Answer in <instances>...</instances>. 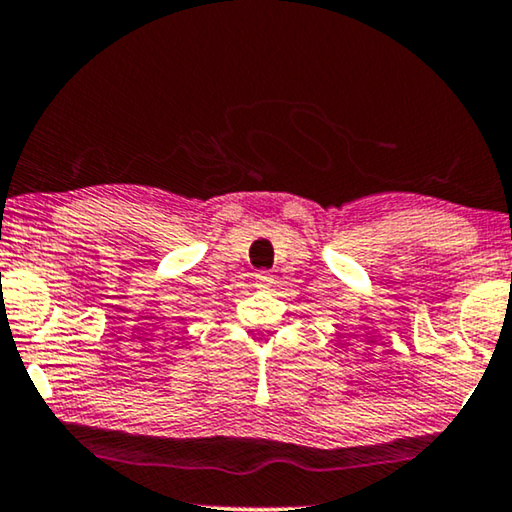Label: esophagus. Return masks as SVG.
Instances as JSON below:
<instances>
[{
	"mask_svg": "<svg viewBox=\"0 0 512 512\" xmlns=\"http://www.w3.org/2000/svg\"><path fill=\"white\" fill-rule=\"evenodd\" d=\"M254 277H256V284H254V286H256V288H263V291H265V288H270V286L274 284V277H272L270 272H265V270L256 272Z\"/></svg>",
	"mask_w": 512,
	"mask_h": 512,
	"instance_id": "34e87169",
	"label": "esophagus"
}]
</instances>
